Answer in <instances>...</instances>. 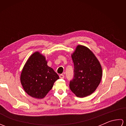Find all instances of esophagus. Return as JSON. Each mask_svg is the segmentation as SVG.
<instances>
[{
    "label": "esophagus",
    "mask_w": 126,
    "mask_h": 126,
    "mask_svg": "<svg viewBox=\"0 0 126 126\" xmlns=\"http://www.w3.org/2000/svg\"><path fill=\"white\" fill-rule=\"evenodd\" d=\"M60 78L62 79H63L64 78V75H63V74L60 75Z\"/></svg>",
    "instance_id": "esophagus-1"
}]
</instances>
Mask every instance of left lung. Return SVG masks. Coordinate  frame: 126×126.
Instances as JSON below:
<instances>
[{"mask_svg":"<svg viewBox=\"0 0 126 126\" xmlns=\"http://www.w3.org/2000/svg\"><path fill=\"white\" fill-rule=\"evenodd\" d=\"M74 64V78L70 81V90L79 97H84L95 92L100 83L102 70L93 52L79 45L71 55Z\"/></svg>","mask_w":126,"mask_h":126,"instance_id":"obj_1","label":"left lung"}]
</instances>
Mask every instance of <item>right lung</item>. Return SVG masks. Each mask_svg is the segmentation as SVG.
<instances>
[{
  "label": "right lung",
  "mask_w": 126,
  "mask_h": 126,
  "mask_svg": "<svg viewBox=\"0 0 126 126\" xmlns=\"http://www.w3.org/2000/svg\"><path fill=\"white\" fill-rule=\"evenodd\" d=\"M59 79L57 74L48 66L45 56L35 52L28 60L20 75L24 90L31 97L44 98Z\"/></svg>",
  "instance_id": "add662e5"
}]
</instances>
